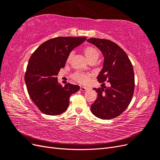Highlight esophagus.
Segmentation results:
<instances>
[{
	"label": "esophagus",
	"instance_id": "1",
	"mask_svg": "<svg viewBox=\"0 0 160 160\" xmlns=\"http://www.w3.org/2000/svg\"><path fill=\"white\" fill-rule=\"evenodd\" d=\"M80 90H81V91H85L86 90H88V88H85V87H84V86H81Z\"/></svg>",
	"mask_w": 160,
	"mask_h": 160
}]
</instances>
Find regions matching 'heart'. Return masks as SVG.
Instances as JSON below:
<instances>
[{
  "label": "heart",
  "instance_id": "heart-1",
  "mask_svg": "<svg viewBox=\"0 0 160 160\" xmlns=\"http://www.w3.org/2000/svg\"><path fill=\"white\" fill-rule=\"evenodd\" d=\"M84 53L88 61H90L91 59H97L99 57V51L97 50L95 47H91V46H88L84 48ZM73 55H74V52L72 51L69 53L68 57H67V61H71L72 57H73ZM72 77H73V79L83 84L87 83L89 81V75H85L83 73H82V72H79L75 73Z\"/></svg>",
  "mask_w": 160,
  "mask_h": 160
}]
</instances>
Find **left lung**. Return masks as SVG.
<instances>
[{
  "label": "left lung",
  "mask_w": 160,
  "mask_h": 160,
  "mask_svg": "<svg viewBox=\"0 0 160 160\" xmlns=\"http://www.w3.org/2000/svg\"><path fill=\"white\" fill-rule=\"evenodd\" d=\"M87 41L98 47L104 58L98 81L109 82L108 87L93 88L98 96L91 111L101 119L115 118L126 109L132 99L135 88L132 64L126 53L115 42L95 38Z\"/></svg>",
  "instance_id": "obj_1"
}]
</instances>
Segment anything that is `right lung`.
Wrapping results in <instances>:
<instances>
[{"instance_id": "right-lung-1", "label": "right lung", "mask_w": 160, "mask_h": 160, "mask_svg": "<svg viewBox=\"0 0 160 160\" xmlns=\"http://www.w3.org/2000/svg\"><path fill=\"white\" fill-rule=\"evenodd\" d=\"M86 39L85 37H58L43 42L31 56L25 81L32 102L43 113L58 115L65 112L70 96L79 90V86L71 83L62 87L57 75L69 53Z\"/></svg>"}]
</instances>
